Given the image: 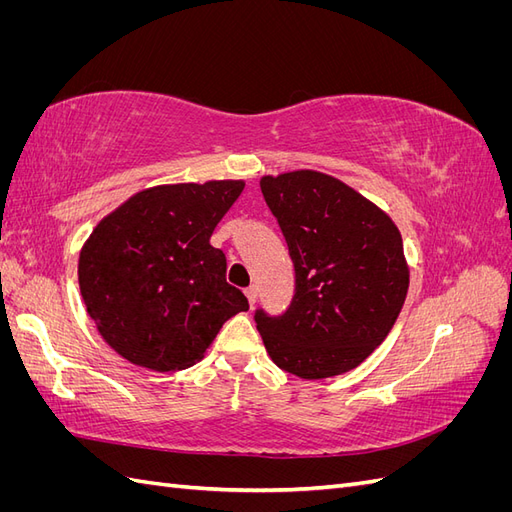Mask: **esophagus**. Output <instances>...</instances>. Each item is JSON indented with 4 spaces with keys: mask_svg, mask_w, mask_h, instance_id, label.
<instances>
[{
    "mask_svg": "<svg viewBox=\"0 0 512 512\" xmlns=\"http://www.w3.org/2000/svg\"><path fill=\"white\" fill-rule=\"evenodd\" d=\"M245 297H247V301H250V305L254 307L256 299H258V288H256V286H250V288H245Z\"/></svg>",
    "mask_w": 512,
    "mask_h": 512,
    "instance_id": "esophagus-1",
    "label": "esophagus"
}]
</instances>
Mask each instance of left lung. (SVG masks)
Segmentation results:
<instances>
[{"label":"left lung","mask_w":512,"mask_h":512,"mask_svg":"<svg viewBox=\"0 0 512 512\" xmlns=\"http://www.w3.org/2000/svg\"><path fill=\"white\" fill-rule=\"evenodd\" d=\"M260 190L297 273L286 314H256L262 342L277 367L303 380L346 374L384 342L406 301L401 232L376 203L318 170L265 175Z\"/></svg>","instance_id":"8db88e82"}]
</instances>
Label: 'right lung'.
I'll return each instance as SVG.
<instances>
[{"label": "right lung", "instance_id": "add662e5", "mask_svg": "<svg viewBox=\"0 0 512 512\" xmlns=\"http://www.w3.org/2000/svg\"><path fill=\"white\" fill-rule=\"evenodd\" d=\"M243 188V179L153 185L91 230L79 286L98 333L123 359L151 371L192 367L222 324L250 307L211 245Z\"/></svg>", "mask_w": 512, "mask_h": 512}]
</instances>
